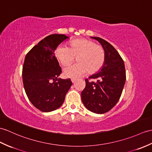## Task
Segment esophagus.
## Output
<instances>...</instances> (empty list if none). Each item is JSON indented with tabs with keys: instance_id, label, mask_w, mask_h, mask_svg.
Segmentation results:
<instances>
[{
	"instance_id": "esophagus-1",
	"label": "esophagus",
	"mask_w": 152,
	"mask_h": 152,
	"mask_svg": "<svg viewBox=\"0 0 152 152\" xmlns=\"http://www.w3.org/2000/svg\"><path fill=\"white\" fill-rule=\"evenodd\" d=\"M71 81H72V82L74 83H75V82H76V79H74V78H73V79L71 80Z\"/></svg>"
}]
</instances>
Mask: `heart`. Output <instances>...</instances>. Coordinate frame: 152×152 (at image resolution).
Here are the masks:
<instances>
[{"label": "heart", "mask_w": 152, "mask_h": 152, "mask_svg": "<svg viewBox=\"0 0 152 152\" xmlns=\"http://www.w3.org/2000/svg\"><path fill=\"white\" fill-rule=\"evenodd\" d=\"M56 58L63 66H68L75 60L77 63L63 70L66 77L77 78L89 71L96 73L103 67L105 51L101 45L87 39H77L70 41L69 47L60 45L55 49Z\"/></svg>", "instance_id": "obj_1"}]
</instances>
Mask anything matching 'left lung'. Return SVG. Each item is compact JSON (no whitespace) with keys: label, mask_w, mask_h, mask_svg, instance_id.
<instances>
[{"label":"left lung","mask_w":152,"mask_h":152,"mask_svg":"<svg viewBox=\"0 0 152 152\" xmlns=\"http://www.w3.org/2000/svg\"><path fill=\"white\" fill-rule=\"evenodd\" d=\"M98 41L105 51V61L99 72L86 81V87L81 94L85 106L97 114L109 111L118 102L126 80L124 61L117 50L100 37H91ZM97 79L96 83L89 81Z\"/></svg>","instance_id":"obj_1"}]
</instances>
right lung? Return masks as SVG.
Masks as SVG:
<instances>
[{
    "label": "right lung",
    "mask_w": 152,
    "mask_h": 152,
    "mask_svg": "<svg viewBox=\"0 0 152 152\" xmlns=\"http://www.w3.org/2000/svg\"><path fill=\"white\" fill-rule=\"evenodd\" d=\"M69 37L52 34L35 45L26 55L23 81L26 94L34 107L43 112L58 109L72 86L70 79L58 78L61 73L55 49Z\"/></svg>",
    "instance_id": "right-lung-1"
}]
</instances>
